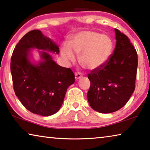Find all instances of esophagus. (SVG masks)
Segmentation results:
<instances>
[{
    "label": "esophagus",
    "instance_id": "34e87169",
    "mask_svg": "<svg viewBox=\"0 0 150 150\" xmlns=\"http://www.w3.org/2000/svg\"><path fill=\"white\" fill-rule=\"evenodd\" d=\"M75 79L76 80H77V79H80V78H81L82 77V75H81V73H79V72H77L75 74Z\"/></svg>",
    "mask_w": 150,
    "mask_h": 150
}]
</instances>
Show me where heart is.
Here are the masks:
<instances>
[{
    "label": "heart",
    "mask_w": 150,
    "mask_h": 150,
    "mask_svg": "<svg viewBox=\"0 0 150 150\" xmlns=\"http://www.w3.org/2000/svg\"><path fill=\"white\" fill-rule=\"evenodd\" d=\"M113 42L110 37L90 31L75 35L69 44L61 48L62 57L69 61H75V53L80 54L81 64L89 70L101 68L106 63L112 53Z\"/></svg>",
    "instance_id": "b5f03b06"
}]
</instances>
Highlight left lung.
Returning <instances> with one entry per match:
<instances>
[{
  "label": "left lung",
  "instance_id": "8db88e82",
  "mask_svg": "<svg viewBox=\"0 0 150 150\" xmlns=\"http://www.w3.org/2000/svg\"><path fill=\"white\" fill-rule=\"evenodd\" d=\"M117 44L101 68L88 75L91 86L88 100L93 110L111 113L122 108L135 90L138 64L137 51L129 38L115 29Z\"/></svg>",
  "mask_w": 150,
  "mask_h": 150
}]
</instances>
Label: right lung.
<instances>
[{
	"instance_id": "right-lung-1",
	"label": "right lung",
	"mask_w": 150,
	"mask_h": 150,
	"mask_svg": "<svg viewBox=\"0 0 150 150\" xmlns=\"http://www.w3.org/2000/svg\"><path fill=\"white\" fill-rule=\"evenodd\" d=\"M31 48L59 54V48L40 30H32L19 40L11 59L15 95L31 112L48 117L59 110L75 75L71 69L56 63L45 51H40L42 61L33 64L29 57Z\"/></svg>"
}]
</instances>
